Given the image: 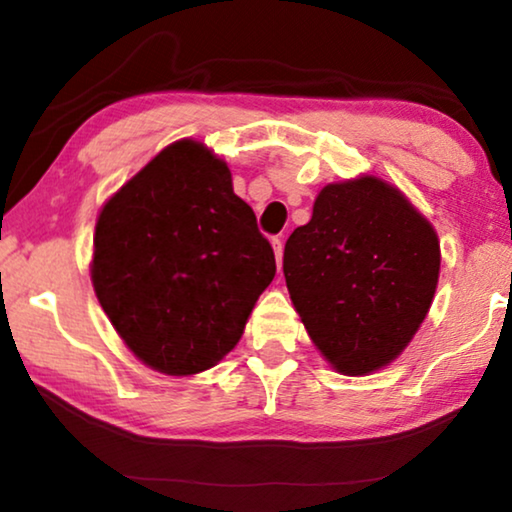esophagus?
Returning <instances> with one entry per match:
<instances>
[{"instance_id": "34e87169", "label": "esophagus", "mask_w": 512, "mask_h": 512, "mask_svg": "<svg viewBox=\"0 0 512 512\" xmlns=\"http://www.w3.org/2000/svg\"><path fill=\"white\" fill-rule=\"evenodd\" d=\"M272 249H275L277 268H282V258H284V242H282V237H272Z\"/></svg>"}]
</instances>
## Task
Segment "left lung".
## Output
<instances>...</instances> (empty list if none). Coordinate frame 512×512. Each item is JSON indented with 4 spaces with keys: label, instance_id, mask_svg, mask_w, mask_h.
<instances>
[{
    "label": "left lung",
    "instance_id": "left-lung-1",
    "mask_svg": "<svg viewBox=\"0 0 512 512\" xmlns=\"http://www.w3.org/2000/svg\"><path fill=\"white\" fill-rule=\"evenodd\" d=\"M438 270L436 230L375 177L328 184L284 247L293 305L345 375L373 373L401 354L429 312Z\"/></svg>",
    "mask_w": 512,
    "mask_h": 512
}]
</instances>
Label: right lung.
<instances>
[{"instance_id": "1", "label": "right lung", "mask_w": 512, "mask_h": 512, "mask_svg": "<svg viewBox=\"0 0 512 512\" xmlns=\"http://www.w3.org/2000/svg\"><path fill=\"white\" fill-rule=\"evenodd\" d=\"M275 272L228 165L191 139L160 151L95 226L97 300L135 356L167 375L221 361Z\"/></svg>"}]
</instances>
